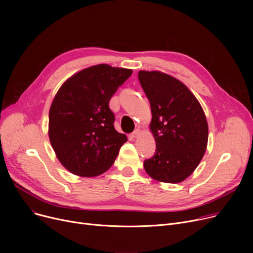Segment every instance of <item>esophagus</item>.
Returning <instances> with one entry per match:
<instances>
[{
    "mask_svg": "<svg viewBox=\"0 0 253 253\" xmlns=\"http://www.w3.org/2000/svg\"><path fill=\"white\" fill-rule=\"evenodd\" d=\"M140 134H141V131L139 129H136V130L133 131V133L131 134V136L133 138H137L138 136H140Z\"/></svg>",
    "mask_w": 253,
    "mask_h": 253,
    "instance_id": "esophagus-1",
    "label": "esophagus"
}]
</instances>
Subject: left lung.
<instances>
[{
	"label": "left lung",
	"mask_w": 253,
	"mask_h": 253,
	"mask_svg": "<svg viewBox=\"0 0 253 253\" xmlns=\"http://www.w3.org/2000/svg\"><path fill=\"white\" fill-rule=\"evenodd\" d=\"M152 110L150 130L156 153L143 163L157 181L178 183L200 164L208 142V123L200 102L178 79L160 71H139Z\"/></svg>",
	"instance_id": "obj_1"
}]
</instances>
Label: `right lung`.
<instances>
[{
    "mask_svg": "<svg viewBox=\"0 0 253 253\" xmlns=\"http://www.w3.org/2000/svg\"><path fill=\"white\" fill-rule=\"evenodd\" d=\"M132 70L89 66L60 86L50 106L48 135L61 165L82 177L98 176L114 164L127 136L114 127L109 102Z\"/></svg>",
    "mask_w": 253,
    "mask_h": 253,
    "instance_id": "obj_1",
    "label": "right lung"
}]
</instances>
